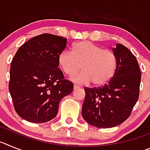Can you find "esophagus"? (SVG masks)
Returning <instances> with one entry per match:
<instances>
[{"label": "esophagus", "instance_id": "esophagus-1", "mask_svg": "<svg viewBox=\"0 0 150 150\" xmlns=\"http://www.w3.org/2000/svg\"><path fill=\"white\" fill-rule=\"evenodd\" d=\"M79 86H77V85H74V89H76V88H79Z\"/></svg>", "mask_w": 150, "mask_h": 150}]
</instances>
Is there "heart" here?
I'll list each match as a JSON object with an SVG mask.
<instances>
[{
    "instance_id": "1",
    "label": "heart",
    "mask_w": 150,
    "mask_h": 150,
    "mask_svg": "<svg viewBox=\"0 0 150 150\" xmlns=\"http://www.w3.org/2000/svg\"><path fill=\"white\" fill-rule=\"evenodd\" d=\"M62 71L67 76H73L81 69V73L71 78L80 85L92 82L95 86L107 84L116 72V60L114 52L89 42L80 41L72 47V52L63 51L58 57Z\"/></svg>"
}]
</instances>
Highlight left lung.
Segmentation results:
<instances>
[{
  "instance_id": "8db88e82",
  "label": "left lung",
  "mask_w": 150,
  "mask_h": 150,
  "mask_svg": "<svg viewBox=\"0 0 150 150\" xmlns=\"http://www.w3.org/2000/svg\"><path fill=\"white\" fill-rule=\"evenodd\" d=\"M112 50L117 60L112 79L104 86L85 88L82 116L97 128H112L125 121L139 98L141 74L136 57L120 43Z\"/></svg>"
}]
</instances>
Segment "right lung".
Masks as SVG:
<instances>
[{
	"instance_id": "1",
	"label": "right lung",
	"mask_w": 150,
	"mask_h": 150,
	"mask_svg": "<svg viewBox=\"0 0 150 150\" xmlns=\"http://www.w3.org/2000/svg\"><path fill=\"white\" fill-rule=\"evenodd\" d=\"M67 39L51 34L36 36L19 47L10 66L9 90L18 115L33 123L56 116L59 103L74 88L64 79L58 57Z\"/></svg>"
}]
</instances>
